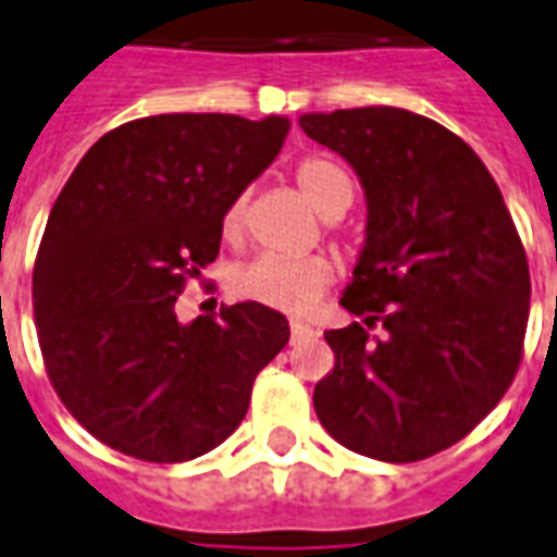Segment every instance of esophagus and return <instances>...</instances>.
<instances>
[{
    "mask_svg": "<svg viewBox=\"0 0 557 557\" xmlns=\"http://www.w3.org/2000/svg\"><path fill=\"white\" fill-rule=\"evenodd\" d=\"M289 331H292V342L310 339V336H315V331H312V324H307V321H300V319H292Z\"/></svg>",
    "mask_w": 557,
    "mask_h": 557,
    "instance_id": "1",
    "label": "esophagus"
}]
</instances>
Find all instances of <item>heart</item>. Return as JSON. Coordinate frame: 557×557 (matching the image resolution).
Instances as JSON below:
<instances>
[{
  "mask_svg": "<svg viewBox=\"0 0 557 557\" xmlns=\"http://www.w3.org/2000/svg\"><path fill=\"white\" fill-rule=\"evenodd\" d=\"M295 183L304 200L319 212L321 218H331L345 212L351 206L354 183L331 159L310 156L295 168ZM245 221V200L238 197L224 212V233L236 236ZM333 280L331 259L324 257H257L236 271L233 289L247 300H257L265 307L283 312H304L312 307L319 295L327 289Z\"/></svg>",
  "mask_w": 557,
  "mask_h": 557,
  "instance_id": "obj_1",
  "label": "heart"
}]
</instances>
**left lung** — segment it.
I'll return each instance as SVG.
<instances>
[{
    "instance_id": "left-lung-1",
    "label": "left lung",
    "mask_w": 557,
    "mask_h": 557,
    "mask_svg": "<svg viewBox=\"0 0 557 557\" xmlns=\"http://www.w3.org/2000/svg\"><path fill=\"white\" fill-rule=\"evenodd\" d=\"M300 129L339 152L366 195V242L339 298L360 321L324 333L336 366L312 393L319 422L357 455L425 460L517 374L531 298L517 226L475 150L422 114L310 111Z\"/></svg>"
}]
</instances>
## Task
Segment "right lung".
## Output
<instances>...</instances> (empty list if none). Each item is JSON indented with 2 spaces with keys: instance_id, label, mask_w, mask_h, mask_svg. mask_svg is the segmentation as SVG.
Wrapping results in <instances>:
<instances>
[{
  "instance_id": "add662e5",
  "label": "right lung",
  "mask_w": 557,
  "mask_h": 557,
  "mask_svg": "<svg viewBox=\"0 0 557 557\" xmlns=\"http://www.w3.org/2000/svg\"><path fill=\"white\" fill-rule=\"evenodd\" d=\"M289 117L156 114L94 144L52 206L32 280L49 381L106 446L183 463L221 446L289 321L257 300L176 319L224 212L277 159Z\"/></svg>"
}]
</instances>
